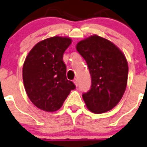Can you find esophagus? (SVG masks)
I'll return each mask as SVG.
<instances>
[{
    "label": "esophagus",
    "mask_w": 147,
    "mask_h": 147,
    "mask_svg": "<svg viewBox=\"0 0 147 147\" xmlns=\"http://www.w3.org/2000/svg\"><path fill=\"white\" fill-rule=\"evenodd\" d=\"M73 82H74V84H75V85H76V87H77V86H78V80H77V78H75V79H74V81H73Z\"/></svg>",
    "instance_id": "1"
}]
</instances>
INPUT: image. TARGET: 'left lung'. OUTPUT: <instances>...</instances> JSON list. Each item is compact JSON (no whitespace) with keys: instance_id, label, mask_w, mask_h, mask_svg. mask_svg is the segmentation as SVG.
<instances>
[{"instance_id":"1","label":"left lung","mask_w":147,"mask_h":147,"mask_svg":"<svg viewBox=\"0 0 147 147\" xmlns=\"http://www.w3.org/2000/svg\"><path fill=\"white\" fill-rule=\"evenodd\" d=\"M76 50L85 59L91 88L82 95L94 113L111 110L122 98L127 87L128 65L125 54L112 41L94 34L80 40Z\"/></svg>"}]
</instances>
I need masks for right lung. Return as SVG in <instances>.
<instances>
[{
    "mask_svg": "<svg viewBox=\"0 0 147 147\" xmlns=\"http://www.w3.org/2000/svg\"><path fill=\"white\" fill-rule=\"evenodd\" d=\"M71 44L69 37L54 36L40 40L29 51L22 67V79L31 102L41 110L56 112L61 108L73 82L67 80L63 61Z\"/></svg>",
    "mask_w": 147,
    "mask_h": 147,
    "instance_id": "obj_1",
    "label": "right lung"
}]
</instances>
